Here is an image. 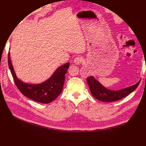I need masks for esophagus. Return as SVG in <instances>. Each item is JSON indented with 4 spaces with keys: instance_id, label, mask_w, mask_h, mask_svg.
Listing matches in <instances>:
<instances>
[{
    "instance_id": "obj_1",
    "label": "esophagus",
    "mask_w": 146,
    "mask_h": 146,
    "mask_svg": "<svg viewBox=\"0 0 146 146\" xmlns=\"http://www.w3.org/2000/svg\"><path fill=\"white\" fill-rule=\"evenodd\" d=\"M82 58L80 57H76L75 59H74V63H75L76 65H79L82 63Z\"/></svg>"
}]
</instances>
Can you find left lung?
Returning a JSON list of instances; mask_svg holds the SVG:
<instances>
[{"instance_id":"1","label":"left lung","mask_w":146,"mask_h":146,"mask_svg":"<svg viewBox=\"0 0 146 146\" xmlns=\"http://www.w3.org/2000/svg\"><path fill=\"white\" fill-rule=\"evenodd\" d=\"M141 80L133 86H129L121 90H114L104 87L94 77L90 76L87 78L90 92L96 99L102 102H113L125 98L132 92L138 87Z\"/></svg>"}]
</instances>
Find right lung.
Wrapping results in <instances>:
<instances>
[{"mask_svg": "<svg viewBox=\"0 0 146 146\" xmlns=\"http://www.w3.org/2000/svg\"><path fill=\"white\" fill-rule=\"evenodd\" d=\"M8 63L14 82L22 94L35 101L43 104L52 102L60 95L64 86L65 75L70 65V63L68 62L58 67L46 81L38 84H32L24 82L16 76L10 57V52L8 55Z\"/></svg>", "mask_w": 146, "mask_h": 146, "instance_id": "add662e5", "label": "right lung"}]
</instances>
